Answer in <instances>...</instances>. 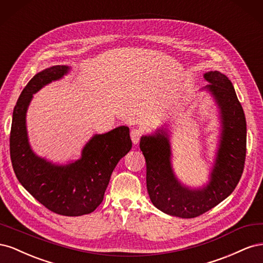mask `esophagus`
Instances as JSON below:
<instances>
[{
  "label": "esophagus",
  "instance_id": "1",
  "mask_svg": "<svg viewBox=\"0 0 263 263\" xmlns=\"http://www.w3.org/2000/svg\"><path fill=\"white\" fill-rule=\"evenodd\" d=\"M130 137H132L133 144L137 145L140 140V137H141V132L139 129H133L130 132Z\"/></svg>",
  "mask_w": 263,
  "mask_h": 263
}]
</instances>
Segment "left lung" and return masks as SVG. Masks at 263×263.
<instances>
[{
  "label": "left lung",
  "mask_w": 263,
  "mask_h": 263,
  "mask_svg": "<svg viewBox=\"0 0 263 263\" xmlns=\"http://www.w3.org/2000/svg\"><path fill=\"white\" fill-rule=\"evenodd\" d=\"M209 92L218 108L219 139L209 181L200 187L187 186L172 166L170 132L165 126L142 135L139 147L147 163V190L151 202L161 212L181 218H193L212 210L237 186L243 171L247 125L242 106L233 83L219 71L204 76Z\"/></svg>",
  "instance_id": "1"
}]
</instances>
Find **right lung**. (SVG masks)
<instances>
[{
    "label": "right lung",
    "mask_w": 263,
    "mask_h": 263,
    "mask_svg": "<svg viewBox=\"0 0 263 263\" xmlns=\"http://www.w3.org/2000/svg\"><path fill=\"white\" fill-rule=\"evenodd\" d=\"M70 70L69 66L47 68L24 87L13 110L10 153L17 180L39 203L65 216H81L102 203L116 164L132 149V139L127 126L95 134L84 145L81 157L65 164L35 154L26 126L28 106L35 93L60 80Z\"/></svg>",
    "instance_id": "add662e5"
}]
</instances>
